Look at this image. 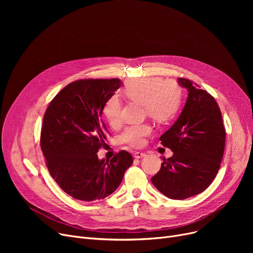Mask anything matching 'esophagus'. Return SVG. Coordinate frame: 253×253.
Returning <instances> with one entry per match:
<instances>
[{"label": "esophagus", "instance_id": "obj_1", "mask_svg": "<svg viewBox=\"0 0 253 253\" xmlns=\"http://www.w3.org/2000/svg\"><path fill=\"white\" fill-rule=\"evenodd\" d=\"M143 157H145V153H142V152H135L134 153V158H136V159H141Z\"/></svg>", "mask_w": 253, "mask_h": 253}]
</instances>
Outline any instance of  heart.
I'll return each instance as SVG.
<instances>
[{"mask_svg":"<svg viewBox=\"0 0 253 253\" xmlns=\"http://www.w3.org/2000/svg\"><path fill=\"white\" fill-rule=\"evenodd\" d=\"M125 95L144 106L149 117L159 123L169 121L173 117L180 104L181 92L178 85L158 77L140 78L129 82L124 89ZM122 104L117 95H113L104 103L103 115L113 127L121 123ZM151 133L148 124H135L125 128L120 135V141L132 148H139L144 143V137Z\"/></svg>","mask_w":253,"mask_h":253,"instance_id":"obj_1","label":"heart"}]
</instances>
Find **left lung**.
Listing matches in <instances>:
<instances>
[{"label": "left lung", "mask_w": 253, "mask_h": 253, "mask_svg": "<svg viewBox=\"0 0 253 253\" xmlns=\"http://www.w3.org/2000/svg\"><path fill=\"white\" fill-rule=\"evenodd\" d=\"M189 95L175 123L160 136L173 152L163 159L151 180L170 199L183 200L205 191L215 178L223 157L225 129L214 97L189 79L178 78Z\"/></svg>", "instance_id": "1"}]
</instances>
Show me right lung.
Masks as SVG:
<instances>
[{"mask_svg":"<svg viewBox=\"0 0 253 253\" xmlns=\"http://www.w3.org/2000/svg\"><path fill=\"white\" fill-rule=\"evenodd\" d=\"M121 84L119 79L78 80L60 90L45 112L40 143L46 166L59 188L77 200L108 197L133 163L126 151L110 161L97 157L108 135L103 106Z\"/></svg>","mask_w":253,"mask_h":253,"instance_id":"obj_1","label":"right lung"}]
</instances>
